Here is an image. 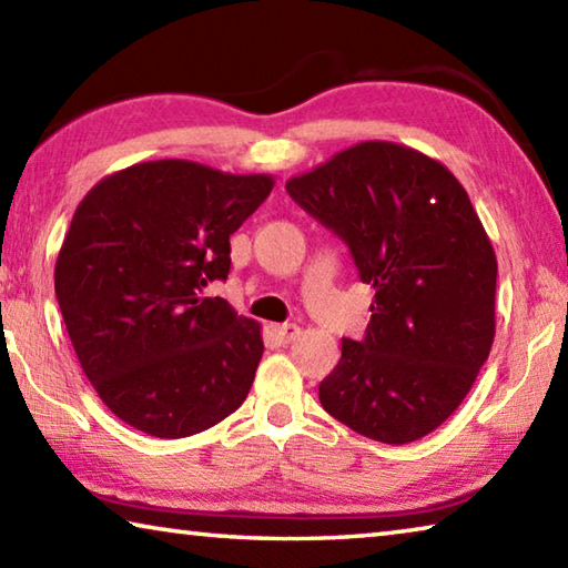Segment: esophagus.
<instances>
[{
    "label": "esophagus",
    "mask_w": 568,
    "mask_h": 568,
    "mask_svg": "<svg viewBox=\"0 0 568 568\" xmlns=\"http://www.w3.org/2000/svg\"><path fill=\"white\" fill-rule=\"evenodd\" d=\"M273 333L281 343H291L301 335V328H297L295 323H283V325H273Z\"/></svg>",
    "instance_id": "1"
}]
</instances>
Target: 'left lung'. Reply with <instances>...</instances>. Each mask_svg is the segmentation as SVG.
Segmentation results:
<instances>
[{
	"label": "left lung",
	"instance_id": "obj_1",
	"mask_svg": "<svg viewBox=\"0 0 568 568\" xmlns=\"http://www.w3.org/2000/svg\"><path fill=\"white\" fill-rule=\"evenodd\" d=\"M287 195L348 245L376 287L361 341L321 381L323 408L400 446L468 396L496 333V255L460 182L423 152L361 142L287 180Z\"/></svg>",
	"mask_w": 568,
	"mask_h": 568
}]
</instances>
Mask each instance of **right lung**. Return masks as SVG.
Returning <instances> with one entry per match:
<instances>
[{"label":"right lung","instance_id":"right-lung-1","mask_svg":"<svg viewBox=\"0 0 568 568\" xmlns=\"http://www.w3.org/2000/svg\"><path fill=\"white\" fill-rule=\"evenodd\" d=\"M271 190V175L155 160L100 180L77 205L57 303L84 376L128 426L185 438L243 406L261 325L203 291L227 281L230 235Z\"/></svg>","mask_w":568,"mask_h":568}]
</instances>
